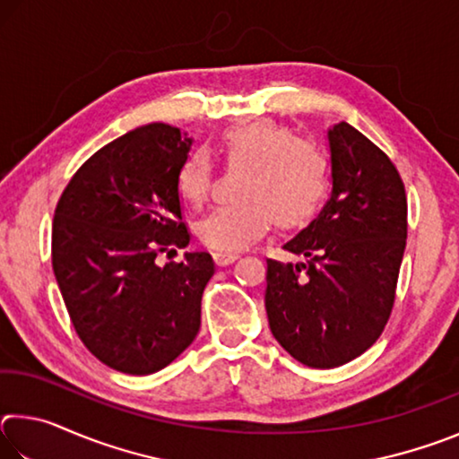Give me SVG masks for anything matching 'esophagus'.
I'll return each mask as SVG.
<instances>
[{
  "mask_svg": "<svg viewBox=\"0 0 459 459\" xmlns=\"http://www.w3.org/2000/svg\"><path fill=\"white\" fill-rule=\"evenodd\" d=\"M238 259V253H214V261L216 265H230V263H235Z\"/></svg>",
  "mask_w": 459,
  "mask_h": 459,
  "instance_id": "obj_1",
  "label": "esophagus"
}]
</instances>
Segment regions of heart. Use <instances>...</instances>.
<instances>
[{
    "instance_id": "b5f03b06",
    "label": "heart",
    "mask_w": 459,
    "mask_h": 459,
    "mask_svg": "<svg viewBox=\"0 0 459 459\" xmlns=\"http://www.w3.org/2000/svg\"><path fill=\"white\" fill-rule=\"evenodd\" d=\"M219 152L229 166H247L237 204L219 206L198 222V238L219 253H238L269 230L299 227L320 211L330 190V164L320 147L298 139L271 119H253L221 135ZM212 161L192 152L178 168L176 186L190 204H200L212 184Z\"/></svg>"
}]
</instances>
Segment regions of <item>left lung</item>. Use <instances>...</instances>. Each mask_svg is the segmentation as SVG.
<instances>
[{
    "mask_svg": "<svg viewBox=\"0 0 459 459\" xmlns=\"http://www.w3.org/2000/svg\"><path fill=\"white\" fill-rule=\"evenodd\" d=\"M332 192L285 251L267 261L265 309L295 360L333 368L375 344L393 312L407 240V196L388 155L348 123L328 129Z\"/></svg>",
    "mask_w": 459,
    "mask_h": 459,
    "instance_id": "left-lung-1",
    "label": "left lung"
}]
</instances>
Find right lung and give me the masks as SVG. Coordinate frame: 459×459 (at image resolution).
<instances>
[{
	"mask_svg": "<svg viewBox=\"0 0 459 459\" xmlns=\"http://www.w3.org/2000/svg\"><path fill=\"white\" fill-rule=\"evenodd\" d=\"M190 147L166 123L129 131L76 169L54 211L52 269L71 322L92 356L126 375L168 367L200 330L211 255L155 263L190 243L176 186Z\"/></svg>",
	"mask_w": 459,
	"mask_h": 459,
	"instance_id": "right-lung-1",
	"label": "right lung"
}]
</instances>
